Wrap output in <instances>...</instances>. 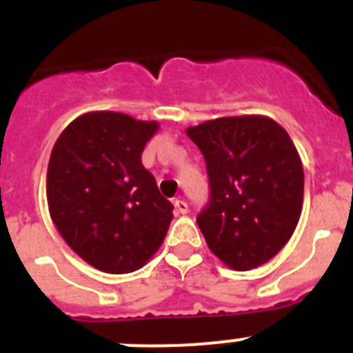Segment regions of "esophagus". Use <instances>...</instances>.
<instances>
[{
	"instance_id": "34e87169",
	"label": "esophagus",
	"mask_w": 353,
	"mask_h": 353,
	"mask_svg": "<svg viewBox=\"0 0 353 353\" xmlns=\"http://www.w3.org/2000/svg\"><path fill=\"white\" fill-rule=\"evenodd\" d=\"M174 210H176V214L185 215L187 212H189V205H187L183 199H176V201H174Z\"/></svg>"
}]
</instances>
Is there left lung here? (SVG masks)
<instances>
[{"label": "left lung", "mask_w": 353, "mask_h": 353, "mask_svg": "<svg viewBox=\"0 0 353 353\" xmlns=\"http://www.w3.org/2000/svg\"><path fill=\"white\" fill-rule=\"evenodd\" d=\"M207 162L210 201L196 217L208 248L233 270L267 263L295 232L304 170L288 132L260 114L187 129Z\"/></svg>", "instance_id": "left-lung-1"}]
</instances>
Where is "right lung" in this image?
<instances>
[{
  "label": "right lung",
  "instance_id": "1",
  "mask_svg": "<svg viewBox=\"0 0 353 353\" xmlns=\"http://www.w3.org/2000/svg\"><path fill=\"white\" fill-rule=\"evenodd\" d=\"M157 121L114 111L81 114L60 134L48 166L52 223L95 269L127 274L154 256L173 219L141 154Z\"/></svg>",
  "mask_w": 353,
  "mask_h": 353
}]
</instances>
